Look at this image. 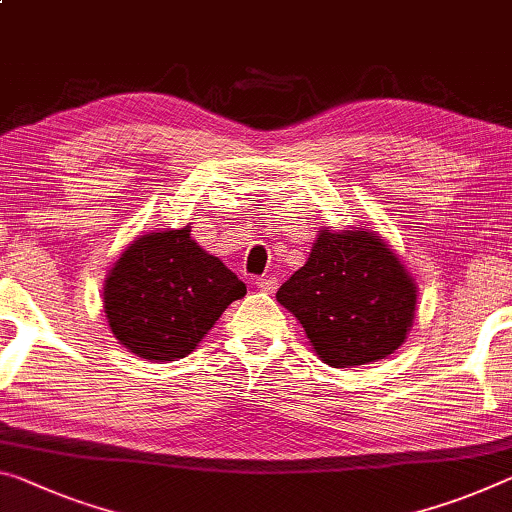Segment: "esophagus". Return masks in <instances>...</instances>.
<instances>
[{"mask_svg":"<svg viewBox=\"0 0 512 512\" xmlns=\"http://www.w3.org/2000/svg\"><path fill=\"white\" fill-rule=\"evenodd\" d=\"M255 287L259 291H266V294H273V291L278 289V280H275V278H259V280H255Z\"/></svg>","mask_w":512,"mask_h":512,"instance_id":"obj_1","label":"esophagus"}]
</instances>
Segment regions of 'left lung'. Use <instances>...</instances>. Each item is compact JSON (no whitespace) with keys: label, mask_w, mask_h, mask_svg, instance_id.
Wrapping results in <instances>:
<instances>
[{"label":"left lung","mask_w":512,"mask_h":512,"mask_svg":"<svg viewBox=\"0 0 512 512\" xmlns=\"http://www.w3.org/2000/svg\"><path fill=\"white\" fill-rule=\"evenodd\" d=\"M275 298L305 328L314 353L346 369L383 360L405 342L417 285L378 234L323 227L305 266Z\"/></svg>","instance_id":"8db88e82"}]
</instances>
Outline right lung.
<instances>
[{
  "label": "right lung",
  "instance_id": "right-lung-1",
  "mask_svg": "<svg viewBox=\"0 0 512 512\" xmlns=\"http://www.w3.org/2000/svg\"><path fill=\"white\" fill-rule=\"evenodd\" d=\"M191 227L143 234L104 282V314L120 344L152 362L186 358L246 285L191 239Z\"/></svg>",
  "mask_w": 512,
  "mask_h": 512
}]
</instances>
